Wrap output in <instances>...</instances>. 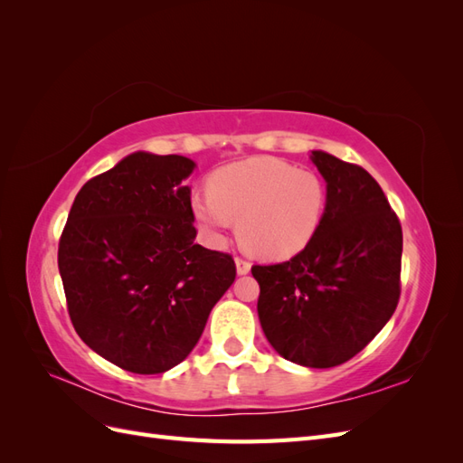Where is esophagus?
Instances as JSON below:
<instances>
[{"label": "esophagus", "instance_id": "1", "mask_svg": "<svg viewBox=\"0 0 463 463\" xmlns=\"http://www.w3.org/2000/svg\"><path fill=\"white\" fill-rule=\"evenodd\" d=\"M235 269H237V274H249L250 272V262L247 260V259H241V257H237L235 259Z\"/></svg>", "mask_w": 463, "mask_h": 463}]
</instances>
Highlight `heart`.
I'll return each instance as SVG.
<instances>
[{"label": "heart", "mask_w": 463, "mask_h": 463, "mask_svg": "<svg viewBox=\"0 0 463 463\" xmlns=\"http://www.w3.org/2000/svg\"><path fill=\"white\" fill-rule=\"evenodd\" d=\"M328 204L325 179L278 158L228 164L208 177V193L191 197V214L210 245L226 241L237 222L240 243L257 257L279 260L303 250Z\"/></svg>", "instance_id": "heart-1"}]
</instances>
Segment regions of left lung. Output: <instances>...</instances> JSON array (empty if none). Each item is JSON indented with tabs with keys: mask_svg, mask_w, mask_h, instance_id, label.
I'll use <instances>...</instances> for the list:
<instances>
[{
	"mask_svg": "<svg viewBox=\"0 0 463 463\" xmlns=\"http://www.w3.org/2000/svg\"><path fill=\"white\" fill-rule=\"evenodd\" d=\"M311 160L328 189L318 232L293 259L250 272L266 340L291 363L328 369L357 355L394 315L403 240L367 170L322 150Z\"/></svg>",
	"mask_w": 463,
	"mask_h": 463,
	"instance_id": "8db88e82",
	"label": "left lung"
}]
</instances>
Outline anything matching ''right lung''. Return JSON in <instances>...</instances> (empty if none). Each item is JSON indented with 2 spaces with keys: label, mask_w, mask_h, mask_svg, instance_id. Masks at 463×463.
Masks as SVG:
<instances>
[{
  "label": "right lung",
  "mask_w": 463,
  "mask_h": 463,
  "mask_svg": "<svg viewBox=\"0 0 463 463\" xmlns=\"http://www.w3.org/2000/svg\"><path fill=\"white\" fill-rule=\"evenodd\" d=\"M194 162L133 152L77 193L60 240L67 311L114 365L158 374L197 345L235 279L232 255L194 243Z\"/></svg>",
  "instance_id": "obj_1"
}]
</instances>
